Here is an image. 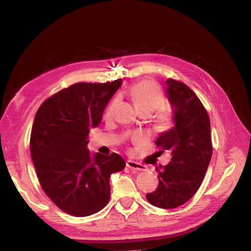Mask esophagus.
<instances>
[{"label":"esophagus","mask_w":251,"mask_h":251,"mask_svg":"<svg viewBox=\"0 0 251 251\" xmlns=\"http://www.w3.org/2000/svg\"><path fill=\"white\" fill-rule=\"evenodd\" d=\"M126 166L128 167L129 169L134 172H138V171H145L146 166H144V165L137 163V161H134V160H127L126 161Z\"/></svg>","instance_id":"34e87169"}]
</instances>
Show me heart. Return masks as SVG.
<instances>
[{
	"label": "heart",
	"instance_id": "1",
	"mask_svg": "<svg viewBox=\"0 0 251 251\" xmlns=\"http://www.w3.org/2000/svg\"><path fill=\"white\" fill-rule=\"evenodd\" d=\"M130 97L133 100L135 107L137 108L139 112H148L151 113L152 110H155L158 106L161 104L163 97L158 88L156 87L155 84L148 80H143L135 84L133 87L130 88ZM117 101L113 100L112 103L106 109L105 115L107 117H110L113 115L114 110H115Z\"/></svg>",
	"mask_w": 251,
	"mask_h": 251
}]
</instances>
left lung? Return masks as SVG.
Segmentation results:
<instances>
[{
    "mask_svg": "<svg viewBox=\"0 0 251 251\" xmlns=\"http://www.w3.org/2000/svg\"><path fill=\"white\" fill-rule=\"evenodd\" d=\"M165 86L173 107V127L156 139L159 154L168 151L172 160L159 166V184L146 195L152 206L171 209L184 205L201 187L210 163L212 145L209 116L201 101L184 83L168 78Z\"/></svg>",
    "mask_w": 251,
    "mask_h": 251,
    "instance_id": "8db88e82",
    "label": "left lung"
}]
</instances>
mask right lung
<instances>
[{"label":"right lung","mask_w":251,"mask_h":251,"mask_svg":"<svg viewBox=\"0 0 251 251\" xmlns=\"http://www.w3.org/2000/svg\"><path fill=\"white\" fill-rule=\"evenodd\" d=\"M123 80L77 83L46 100L32 126L31 155L40 184L59 209L76 217L99 212L110 197L109 177L125 168L116 152L103 156L87 148L106 105Z\"/></svg>","instance_id":"right-lung-1"}]
</instances>
